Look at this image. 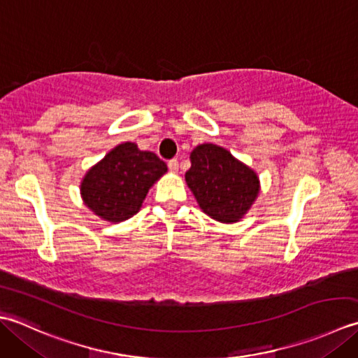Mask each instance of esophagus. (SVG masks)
Segmentation results:
<instances>
[{"label": "esophagus", "instance_id": "obj_1", "mask_svg": "<svg viewBox=\"0 0 358 358\" xmlns=\"http://www.w3.org/2000/svg\"><path fill=\"white\" fill-rule=\"evenodd\" d=\"M169 169H170V171H173V173H178V170H179V162H178V159H171V160H169Z\"/></svg>", "mask_w": 358, "mask_h": 358}]
</instances>
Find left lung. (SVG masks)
Segmentation results:
<instances>
[{"label":"left lung","mask_w":358,"mask_h":358,"mask_svg":"<svg viewBox=\"0 0 358 358\" xmlns=\"http://www.w3.org/2000/svg\"><path fill=\"white\" fill-rule=\"evenodd\" d=\"M189 162L185 182L203 213L224 224L243 220L259 194L257 171L215 143L198 145Z\"/></svg>","instance_id":"left-lung-1"}]
</instances>
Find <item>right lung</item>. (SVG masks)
Segmentation results:
<instances>
[{"mask_svg": "<svg viewBox=\"0 0 358 358\" xmlns=\"http://www.w3.org/2000/svg\"><path fill=\"white\" fill-rule=\"evenodd\" d=\"M166 171V164L155 152L123 142L86 171L80 194L94 215L117 224L138 213L150 188Z\"/></svg>", "mask_w": 358, "mask_h": 358, "instance_id": "add662e5", "label": "right lung"}]
</instances>
